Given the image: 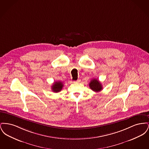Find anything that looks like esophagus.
<instances>
[{
  "label": "esophagus",
  "instance_id": "obj_1",
  "mask_svg": "<svg viewBox=\"0 0 149 149\" xmlns=\"http://www.w3.org/2000/svg\"><path fill=\"white\" fill-rule=\"evenodd\" d=\"M80 81H81V80H80V79H78L75 82H76V83H80Z\"/></svg>",
  "mask_w": 149,
  "mask_h": 149
}]
</instances>
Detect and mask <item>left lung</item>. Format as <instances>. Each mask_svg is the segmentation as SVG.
I'll return each mask as SVG.
<instances>
[{
	"label": "left lung",
	"instance_id": "8db88e82",
	"mask_svg": "<svg viewBox=\"0 0 149 149\" xmlns=\"http://www.w3.org/2000/svg\"><path fill=\"white\" fill-rule=\"evenodd\" d=\"M89 86L92 91L95 92H99L103 89L102 85L101 84L100 82L96 79H93L90 82Z\"/></svg>",
	"mask_w": 149,
	"mask_h": 149
}]
</instances>
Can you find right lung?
Returning a JSON list of instances; mask_svg holds the SVG:
<instances>
[{"instance_id":"1","label":"right lung","mask_w":149,"mask_h":149,"mask_svg":"<svg viewBox=\"0 0 149 149\" xmlns=\"http://www.w3.org/2000/svg\"><path fill=\"white\" fill-rule=\"evenodd\" d=\"M64 86L63 83L61 81H56L52 85V90L54 92L57 93L60 92Z\"/></svg>"}]
</instances>
